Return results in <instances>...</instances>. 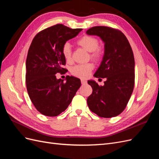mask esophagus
<instances>
[{"mask_svg": "<svg viewBox=\"0 0 159 159\" xmlns=\"http://www.w3.org/2000/svg\"><path fill=\"white\" fill-rule=\"evenodd\" d=\"M81 83L82 85H85L86 83H87V81H86V80L82 79V80H81Z\"/></svg>", "mask_w": 159, "mask_h": 159, "instance_id": "obj_1", "label": "esophagus"}]
</instances>
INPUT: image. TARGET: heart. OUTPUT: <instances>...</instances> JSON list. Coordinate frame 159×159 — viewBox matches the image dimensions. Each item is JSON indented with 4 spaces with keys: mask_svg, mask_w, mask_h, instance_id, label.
Instances as JSON below:
<instances>
[{
    "mask_svg": "<svg viewBox=\"0 0 159 159\" xmlns=\"http://www.w3.org/2000/svg\"><path fill=\"white\" fill-rule=\"evenodd\" d=\"M76 44L84 50L89 52V57L93 61H98L103 56V49L99 46V40L92 36L85 35L77 40ZM61 53L66 61L71 60V49L69 43H65L62 46ZM94 66L92 63L78 64L72 67L71 73L80 78H86L89 76L91 71L93 70Z\"/></svg>",
    "mask_w": 159,
    "mask_h": 159,
    "instance_id": "obj_1",
    "label": "heart"
}]
</instances>
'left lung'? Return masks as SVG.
I'll list each match as a JSON object with an SVG mask.
<instances>
[{"label": "left lung", "mask_w": 159, "mask_h": 159, "mask_svg": "<svg viewBox=\"0 0 159 159\" xmlns=\"http://www.w3.org/2000/svg\"><path fill=\"white\" fill-rule=\"evenodd\" d=\"M86 33L99 36L105 43L103 60L94 76L106 79L103 86L93 80L88 81L93 89L88 98V107L101 117H116L125 109L134 89L132 48L126 36L118 29L99 26L89 28Z\"/></svg>", "instance_id": "obj_1"}]
</instances>
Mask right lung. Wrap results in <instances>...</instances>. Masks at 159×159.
<instances>
[{"label": "right lung", "mask_w": 159, "mask_h": 159, "mask_svg": "<svg viewBox=\"0 0 159 159\" xmlns=\"http://www.w3.org/2000/svg\"><path fill=\"white\" fill-rule=\"evenodd\" d=\"M81 30L57 24L38 32L32 40L26 61V85L33 105L46 116L64 111L80 88V79L68 75L64 82L56 74L67 70L62 68L66 65L62 46Z\"/></svg>", "instance_id": "right-lung-1"}]
</instances>
